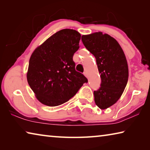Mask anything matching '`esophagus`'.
<instances>
[{"mask_svg":"<svg viewBox=\"0 0 150 150\" xmlns=\"http://www.w3.org/2000/svg\"><path fill=\"white\" fill-rule=\"evenodd\" d=\"M83 74H84V75L85 76V77H88V74H87V71H85L84 73H83Z\"/></svg>","mask_w":150,"mask_h":150,"instance_id":"obj_1","label":"esophagus"}]
</instances>
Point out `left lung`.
I'll list each match as a JSON object with an SVG mask.
<instances>
[{"mask_svg": "<svg viewBox=\"0 0 150 150\" xmlns=\"http://www.w3.org/2000/svg\"><path fill=\"white\" fill-rule=\"evenodd\" d=\"M81 40L95 57L100 74V87L94 91L95 104L102 110L106 109L117 102L128 83L125 54L114 38L101 32L83 35Z\"/></svg>", "mask_w": 150, "mask_h": 150, "instance_id": "1", "label": "left lung"}]
</instances>
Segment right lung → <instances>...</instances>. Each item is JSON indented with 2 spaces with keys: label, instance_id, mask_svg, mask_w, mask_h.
<instances>
[{
  "label": "right lung",
  "instance_id": "1",
  "mask_svg": "<svg viewBox=\"0 0 150 150\" xmlns=\"http://www.w3.org/2000/svg\"><path fill=\"white\" fill-rule=\"evenodd\" d=\"M81 34L59 30L35 48L30 58L27 81L40 103L59 106L72 98L88 80L75 70L73 56L79 48Z\"/></svg>",
  "mask_w": 150,
  "mask_h": 150
}]
</instances>
